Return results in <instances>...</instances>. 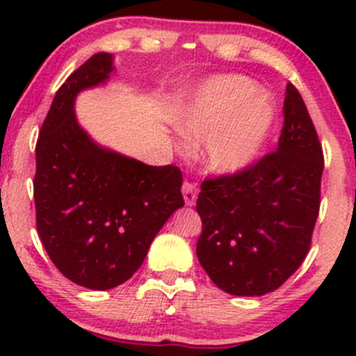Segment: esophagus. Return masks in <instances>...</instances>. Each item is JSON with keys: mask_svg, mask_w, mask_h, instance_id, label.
I'll list each match as a JSON object with an SVG mask.
<instances>
[{"mask_svg": "<svg viewBox=\"0 0 356 356\" xmlns=\"http://www.w3.org/2000/svg\"><path fill=\"white\" fill-rule=\"evenodd\" d=\"M182 196H184L186 204H188V207H193L196 198H198V188H196L193 182L184 181V184H182Z\"/></svg>", "mask_w": 356, "mask_h": 356, "instance_id": "1", "label": "esophagus"}]
</instances>
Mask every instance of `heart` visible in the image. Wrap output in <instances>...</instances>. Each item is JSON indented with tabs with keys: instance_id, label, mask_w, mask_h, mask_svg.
I'll list each match as a JSON object with an SVG mask.
<instances>
[{
	"instance_id": "1",
	"label": "heart",
	"mask_w": 356,
	"mask_h": 356,
	"mask_svg": "<svg viewBox=\"0 0 356 356\" xmlns=\"http://www.w3.org/2000/svg\"><path fill=\"white\" fill-rule=\"evenodd\" d=\"M277 120V106L258 84L243 75H222L207 82L184 106L181 129L196 141L210 138L208 167L236 174L250 167L264 149Z\"/></svg>"
}]
</instances>
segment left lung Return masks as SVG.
I'll return each instance as SVG.
<instances>
[{
  "label": "left lung",
  "instance_id": "8db88e82",
  "mask_svg": "<svg viewBox=\"0 0 356 356\" xmlns=\"http://www.w3.org/2000/svg\"><path fill=\"white\" fill-rule=\"evenodd\" d=\"M275 152L231 175L207 179L196 201L201 267L217 288L261 296L284 284L310 250L321 208L324 153L303 98L286 86Z\"/></svg>",
  "mask_w": 356,
  "mask_h": 356
}]
</instances>
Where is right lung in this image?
Returning <instances> with one entry per match:
<instances>
[{
    "label": "right lung",
    "mask_w": 356,
    "mask_h": 356,
    "mask_svg": "<svg viewBox=\"0 0 356 356\" xmlns=\"http://www.w3.org/2000/svg\"><path fill=\"white\" fill-rule=\"evenodd\" d=\"M96 53L56 91L35 145V227L55 267L75 284L120 286L145 261L165 222L184 207L182 174L96 145L77 124L75 96L108 81Z\"/></svg>",
    "instance_id": "obj_1"
}]
</instances>
